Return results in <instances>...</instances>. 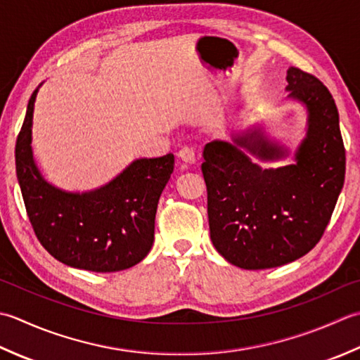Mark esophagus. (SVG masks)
<instances>
[{"label": "esophagus", "instance_id": "1", "mask_svg": "<svg viewBox=\"0 0 360 360\" xmlns=\"http://www.w3.org/2000/svg\"><path fill=\"white\" fill-rule=\"evenodd\" d=\"M179 158L183 161V163L186 165H193L195 161V153L194 149L189 148V146H185V148H181L179 150Z\"/></svg>", "mask_w": 360, "mask_h": 360}]
</instances>
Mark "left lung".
<instances>
[{
	"label": "left lung",
	"instance_id": "8db88e82",
	"mask_svg": "<svg viewBox=\"0 0 360 360\" xmlns=\"http://www.w3.org/2000/svg\"><path fill=\"white\" fill-rule=\"evenodd\" d=\"M289 98L309 112L307 136L297 163L262 169L261 160L284 155L259 131L234 138L236 146H205L202 174L207 183L212 245L224 258L247 270L272 269L302 258L319 244L345 181V146L333 94L320 79L290 67Z\"/></svg>",
	"mask_w": 360,
	"mask_h": 360
}]
</instances>
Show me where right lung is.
<instances>
[{
	"label": "right lung",
	"instance_id": "1",
	"mask_svg": "<svg viewBox=\"0 0 360 360\" xmlns=\"http://www.w3.org/2000/svg\"><path fill=\"white\" fill-rule=\"evenodd\" d=\"M37 91L15 144L17 179L37 239L56 259L76 269L108 274L135 266L152 248L157 205L174 171V155L136 160L91 193H63L43 180L32 158Z\"/></svg>",
	"mask_w": 360,
	"mask_h": 360
}]
</instances>
